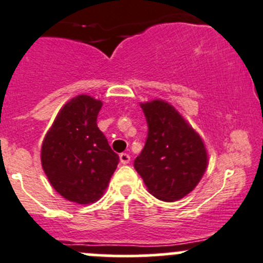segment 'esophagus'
Here are the masks:
<instances>
[{"label": "esophagus", "instance_id": "34e87169", "mask_svg": "<svg viewBox=\"0 0 263 263\" xmlns=\"http://www.w3.org/2000/svg\"><path fill=\"white\" fill-rule=\"evenodd\" d=\"M119 159H121L122 164H128L129 160H131V157L127 153H122V154H119Z\"/></svg>", "mask_w": 263, "mask_h": 263}]
</instances>
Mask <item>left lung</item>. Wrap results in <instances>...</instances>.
Here are the masks:
<instances>
[{
  "label": "left lung",
  "instance_id": "left-lung-1",
  "mask_svg": "<svg viewBox=\"0 0 263 263\" xmlns=\"http://www.w3.org/2000/svg\"><path fill=\"white\" fill-rule=\"evenodd\" d=\"M140 105L149 131L144 149L135 159V170L157 199H182L207 170L204 141L167 101L155 99Z\"/></svg>",
  "mask_w": 263,
  "mask_h": 263
}]
</instances>
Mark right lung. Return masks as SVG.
Returning <instances> with one entry per match:
<instances>
[{
  "label": "right lung",
  "mask_w": 263,
  "mask_h": 263,
  "mask_svg": "<svg viewBox=\"0 0 263 263\" xmlns=\"http://www.w3.org/2000/svg\"><path fill=\"white\" fill-rule=\"evenodd\" d=\"M103 101L78 95L64 104L41 147V163L51 186L78 204L100 199L118 165L96 119Z\"/></svg>",
  "instance_id": "1"
}]
</instances>
